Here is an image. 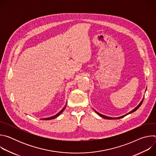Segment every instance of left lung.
Returning a JSON list of instances; mask_svg holds the SVG:
<instances>
[{
    "label": "left lung",
    "mask_w": 156,
    "mask_h": 156,
    "mask_svg": "<svg viewBox=\"0 0 156 156\" xmlns=\"http://www.w3.org/2000/svg\"><path fill=\"white\" fill-rule=\"evenodd\" d=\"M143 99H142V101H141V102L138 105V106L136 107H135L134 109L133 110H132L131 112H128V114H125V115H123V116H121V117H107V116H105V115H102V114H99V112H98L97 111H96L95 110V112H96V114H98L99 116H101V117H102V118H104V119H108V120H111V119H121V118H123V117H125L126 115H128V114H131V113H133V112H134L135 111H136L140 106H141V105L142 104V103H143Z\"/></svg>",
    "instance_id": "left-lung-1"
}]
</instances>
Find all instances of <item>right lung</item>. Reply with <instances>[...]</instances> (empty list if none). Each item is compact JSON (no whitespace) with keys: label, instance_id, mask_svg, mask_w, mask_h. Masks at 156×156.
Returning <instances> with one entry per match:
<instances>
[{"label":"right lung","instance_id":"obj_1","mask_svg":"<svg viewBox=\"0 0 156 156\" xmlns=\"http://www.w3.org/2000/svg\"><path fill=\"white\" fill-rule=\"evenodd\" d=\"M66 105H65V106L60 111V112L57 114H56L55 115H54V116H52V117H48V118H44V119H41V120H52V119H55V118H57L58 116H59L62 113V112L64 110V109L65 108V107H66Z\"/></svg>","mask_w":156,"mask_h":156}]
</instances>
